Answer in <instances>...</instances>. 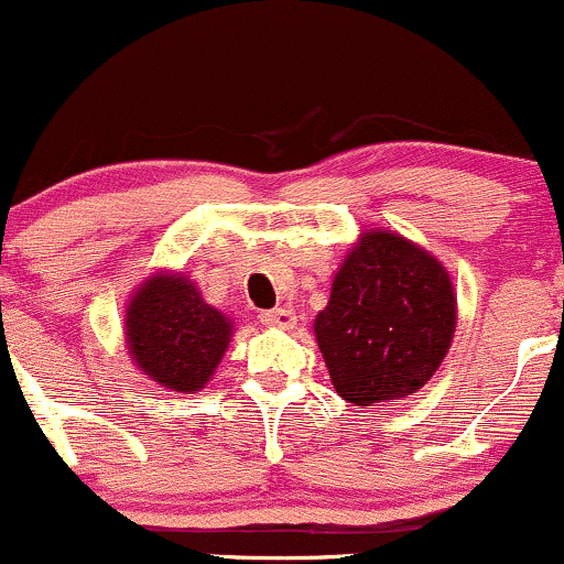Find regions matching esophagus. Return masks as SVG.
Instances as JSON below:
<instances>
[{"mask_svg":"<svg viewBox=\"0 0 564 564\" xmlns=\"http://www.w3.org/2000/svg\"><path fill=\"white\" fill-rule=\"evenodd\" d=\"M262 323L270 328H294L296 326V313L289 307H275L262 313Z\"/></svg>","mask_w":564,"mask_h":564,"instance_id":"obj_1","label":"esophagus"}]
</instances>
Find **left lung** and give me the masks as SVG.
<instances>
[{"instance_id":"8db88e82","label":"left lung","mask_w":564,"mask_h":564,"mask_svg":"<svg viewBox=\"0 0 564 564\" xmlns=\"http://www.w3.org/2000/svg\"><path fill=\"white\" fill-rule=\"evenodd\" d=\"M443 262L392 230H366L334 273L313 332L334 390L352 405L394 403L435 377L456 334Z\"/></svg>"}]
</instances>
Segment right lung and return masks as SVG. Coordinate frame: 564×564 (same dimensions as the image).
Masks as SVG:
<instances>
[{
    "label": "right lung",
    "mask_w": 564,
    "mask_h": 564,
    "mask_svg": "<svg viewBox=\"0 0 564 564\" xmlns=\"http://www.w3.org/2000/svg\"><path fill=\"white\" fill-rule=\"evenodd\" d=\"M232 321L200 296L196 281L156 270L134 286L124 310L132 364L170 392H200L228 352Z\"/></svg>",
    "instance_id": "add662e5"
}]
</instances>
